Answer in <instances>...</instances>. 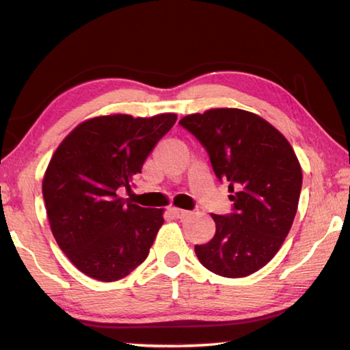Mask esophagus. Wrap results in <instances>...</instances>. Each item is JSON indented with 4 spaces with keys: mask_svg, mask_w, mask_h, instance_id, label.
<instances>
[{
    "mask_svg": "<svg viewBox=\"0 0 350 350\" xmlns=\"http://www.w3.org/2000/svg\"><path fill=\"white\" fill-rule=\"evenodd\" d=\"M171 213H173V216L176 217V219H185V217H188L189 215H191V211H187V210H180V208H171Z\"/></svg>",
    "mask_w": 350,
    "mask_h": 350,
    "instance_id": "obj_1",
    "label": "esophagus"
}]
</instances>
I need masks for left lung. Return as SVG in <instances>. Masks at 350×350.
Masks as SVG:
<instances>
[{
  "mask_svg": "<svg viewBox=\"0 0 350 350\" xmlns=\"http://www.w3.org/2000/svg\"><path fill=\"white\" fill-rule=\"evenodd\" d=\"M179 123L205 148L233 202L228 215H211L215 238L194 247L196 256L216 275H252L275 256L293 224L303 185L293 148L269 122L242 109H210Z\"/></svg>",
  "mask_w": 350,
  "mask_h": 350,
  "instance_id": "obj_1",
  "label": "left lung"
}]
</instances>
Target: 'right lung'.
<instances>
[{
    "instance_id": "add662e5",
    "label": "right lung",
    "mask_w": 350,
    "mask_h": 350,
    "mask_svg": "<svg viewBox=\"0 0 350 350\" xmlns=\"http://www.w3.org/2000/svg\"><path fill=\"white\" fill-rule=\"evenodd\" d=\"M176 114L102 116L80 123L52 156L43 179L51 230L70 262L94 280H122L146 259L162 210L118 198L131 191Z\"/></svg>"
}]
</instances>
